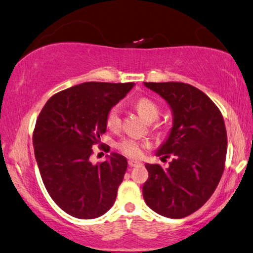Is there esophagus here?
Listing matches in <instances>:
<instances>
[{"label": "esophagus", "mask_w": 253, "mask_h": 253, "mask_svg": "<svg viewBox=\"0 0 253 253\" xmlns=\"http://www.w3.org/2000/svg\"><path fill=\"white\" fill-rule=\"evenodd\" d=\"M127 164H129L130 167H134V166L141 165V163H140L139 161H135V159H129V162H127Z\"/></svg>", "instance_id": "34e87169"}]
</instances>
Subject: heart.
Instances as JSON below:
<instances>
[{"mask_svg":"<svg viewBox=\"0 0 253 253\" xmlns=\"http://www.w3.org/2000/svg\"><path fill=\"white\" fill-rule=\"evenodd\" d=\"M134 106L139 113L145 116V119L148 120L149 122L156 121L161 115V106L149 97H141L137 99ZM106 126L112 130L119 129L121 126V107L120 105H114L107 112ZM155 126H161V124L155 123ZM145 147H147V143L131 137L122 138L116 142V148L129 157H139L142 154V148Z\"/></svg>","mask_w":253,"mask_h":253,"instance_id":"heart-1","label":"heart"}]
</instances>
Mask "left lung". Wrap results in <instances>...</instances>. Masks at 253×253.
Segmentation results:
<instances>
[{"label": "left lung", "instance_id": "8db88e82", "mask_svg": "<svg viewBox=\"0 0 253 253\" xmlns=\"http://www.w3.org/2000/svg\"><path fill=\"white\" fill-rule=\"evenodd\" d=\"M173 111V127L157 156L172 157L167 169L146 164L142 188L149 208L169 218H183L203 207L223 175L227 134L219 108L209 97L183 83H145Z\"/></svg>", "mask_w": 253, "mask_h": 253}]
</instances>
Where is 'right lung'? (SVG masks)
Segmentation results:
<instances>
[{
    "label": "right lung",
    "mask_w": 253,
    "mask_h": 253,
    "mask_svg": "<svg viewBox=\"0 0 253 253\" xmlns=\"http://www.w3.org/2000/svg\"><path fill=\"white\" fill-rule=\"evenodd\" d=\"M133 84L84 83L53 95L38 115L33 143L42 180L54 203L69 215L97 218L115 203L126 158L113 153L96 165L89 158L106 132L107 112ZM100 149L107 153L110 147Z\"/></svg>",
    "instance_id": "obj_1"
}]
</instances>
